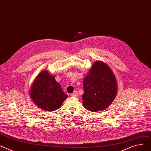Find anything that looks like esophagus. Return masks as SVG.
I'll return each mask as SVG.
<instances>
[{"label":"esophagus","mask_w":151,"mask_h":151,"mask_svg":"<svg viewBox=\"0 0 151 151\" xmlns=\"http://www.w3.org/2000/svg\"><path fill=\"white\" fill-rule=\"evenodd\" d=\"M70 96H74V97H77V96H78V93H77V91H75L73 92V93L70 94Z\"/></svg>","instance_id":"1"}]
</instances>
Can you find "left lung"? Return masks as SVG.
<instances>
[{
  "instance_id": "left-lung-1",
  "label": "left lung",
  "mask_w": 151,
  "mask_h": 151,
  "mask_svg": "<svg viewBox=\"0 0 151 151\" xmlns=\"http://www.w3.org/2000/svg\"><path fill=\"white\" fill-rule=\"evenodd\" d=\"M83 104L91 111H102L113 101L117 93V83L110 68L103 62L93 64L83 81Z\"/></svg>"
}]
</instances>
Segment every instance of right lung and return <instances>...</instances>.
Returning a JSON list of instances; mask_svg holds the SVG:
<instances>
[{
	"instance_id": "obj_1",
	"label": "right lung",
	"mask_w": 151,
	"mask_h": 151,
	"mask_svg": "<svg viewBox=\"0 0 151 151\" xmlns=\"http://www.w3.org/2000/svg\"><path fill=\"white\" fill-rule=\"evenodd\" d=\"M30 97L38 107L51 111L58 109L68 96L62 90L55 77L44 70L33 82Z\"/></svg>"
}]
</instances>
